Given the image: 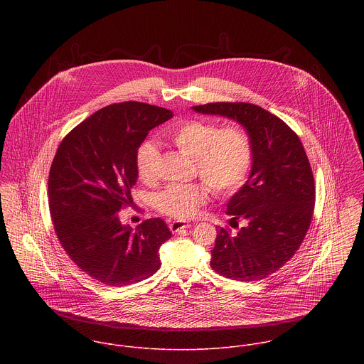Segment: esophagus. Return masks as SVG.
<instances>
[{"instance_id": "1", "label": "esophagus", "mask_w": 364, "mask_h": 364, "mask_svg": "<svg viewBox=\"0 0 364 364\" xmlns=\"http://www.w3.org/2000/svg\"><path fill=\"white\" fill-rule=\"evenodd\" d=\"M191 225L192 224L185 223V221H172V223H169V230H171V232H178L183 228H189Z\"/></svg>"}]
</instances>
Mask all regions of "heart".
Instances as JSON below:
<instances>
[{"mask_svg":"<svg viewBox=\"0 0 364 364\" xmlns=\"http://www.w3.org/2000/svg\"><path fill=\"white\" fill-rule=\"evenodd\" d=\"M166 136L182 153L193 156L195 173L217 198L231 196L245 183L254 159L252 140L245 129L218 127L211 122L192 119L173 124ZM158 158L154 143L146 141L139 147L136 168L143 182L156 181ZM206 200L208 189L202 183L172 185L156 196V206L168 217L186 220Z\"/></svg>","mask_w":364,"mask_h":364,"instance_id":"1","label":"heart"}]
</instances>
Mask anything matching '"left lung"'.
Listing matches in <instances>:
<instances>
[{"label":"left lung","instance_id":"1","mask_svg":"<svg viewBox=\"0 0 364 364\" xmlns=\"http://www.w3.org/2000/svg\"><path fill=\"white\" fill-rule=\"evenodd\" d=\"M199 113L241 123L254 146L252 171L231 198L227 214L245 225L217 230L210 266L218 274L255 282L277 272L300 248L311 224L315 182L299 136L258 105L214 102L193 106Z\"/></svg>","mask_w":364,"mask_h":364}]
</instances>
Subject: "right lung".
<instances>
[{
	"label": "right lung",
	"instance_id": "1",
	"mask_svg": "<svg viewBox=\"0 0 364 364\" xmlns=\"http://www.w3.org/2000/svg\"><path fill=\"white\" fill-rule=\"evenodd\" d=\"M171 117V110L143 102L109 105L75 126L53 158L48 191L55 235L70 259L109 287L153 276L158 250L172 235L161 218L134 231L119 220L133 203L139 147Z\"/></svg>",
	"mask_w": 364,
	"mask_h": 364
}]
</instances>
